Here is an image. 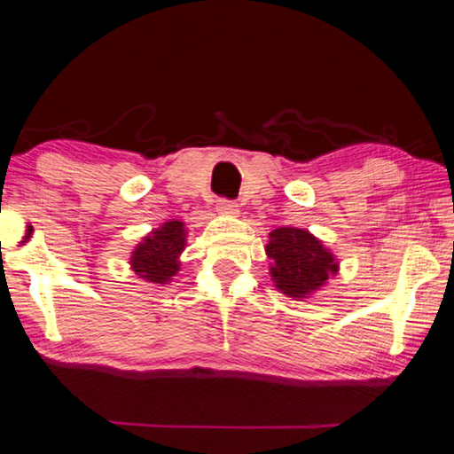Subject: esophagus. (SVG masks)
Returning <instances> with one entry per match:
<instances>
[{"label":"esophagus","mask_w":454,"mask_h":454,"mask_svg":"<svg viewBox=\"0 0 454 454\" xmlns=\"http://www.w3.org/2000/svg\"><path fill=\"white\" fill-rule=\"evenodd\" d=\"M216 208L220 214H228V216H236V214L240 212V208H238V204L234 202V200H226V198L218 200Z\"/></svg>","instance_id":"1"}]
</instances>
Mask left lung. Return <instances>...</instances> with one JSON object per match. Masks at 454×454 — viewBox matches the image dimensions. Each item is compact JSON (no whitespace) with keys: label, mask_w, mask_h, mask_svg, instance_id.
Here are the masks:
<instances>
[{"label":"left lung","mask_w":454,"mask_h":454,"mask_svg":"<svg viewBox=\"0 0 454 454\" xmlns=\"http://www.w3.org/2000/svg\"><path fill=\"white\" fill-rule=\"evenodd\" d=\"M276 288L290 298H309L338 272L336 258L302 228H276L266 244Z\"/></svg>","instance_id":"1"}]
</instances>
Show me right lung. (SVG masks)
Instances as JSON below:
<instances>
[{
  "label": "right lung",
  "mask_w": 454,
  "mask_h": 454,
  "mask_svg": "<svg viewBox=\"0 0 454 454\" xmlns=\"http://www.w3.org/2000/svg\"><path fill=\"white\" fill-rule=\"evenodd\" d=\"M184 246H186L184 222L170 220L136 246L129 264L140 278L153 284H166L180 270L178 258Z\"/></svg>",
  "instance_id": "right-lung-1"
}]
</instances>
